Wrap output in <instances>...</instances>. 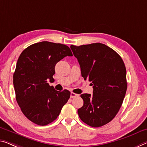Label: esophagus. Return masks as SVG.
Wrapping results in <instances>:
<instances>
[{
	"mask_svg": "<svg viewBox=\"0 0 147 147\" xmlns=\"http://www.w3.org/2000/svg\"><path fill=\"white\" fill-rule=\"evenodd\" d=\"M77 96H79V94L74 93V92H71L70 94L71 98H75V97H77Z\"/></svg>",
	"mask_w": 147,
	"mask_h": 147,
	"instance_id": "34e87169",
	"label": "esophagus"
}]
</instances>
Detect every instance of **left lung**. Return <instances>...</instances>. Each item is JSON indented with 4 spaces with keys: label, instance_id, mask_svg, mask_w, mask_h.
<instances>
[{
    "label": "left lung",
    "instance_id": "left-lung-1",
    "mask_svg": "<svg viewBox=\"0 0 147 147\" xmlns=\"http://www.w3.org/2000/svg\"><path fill=\"white\" fill-rule=\"evenodd\" d=\"M80 65L81 76L91 81L92 95L81 94L83 106L78 113L83 122L98 127L112 121L118 114L127 91L126 69L118 53L99 42L71 45Z\"/></svg>",
    "mask_w": 147,
    "mask_h": 147
}]
</instances>
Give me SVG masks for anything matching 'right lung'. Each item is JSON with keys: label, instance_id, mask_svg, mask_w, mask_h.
Returning <instances> with one entry per match:
<instances>
[{"label": "right lung", "instance_id": "add662e5", "mask_svg": "<svg viewBox=\"0 0 147 147\" xmlns=\"http://www.w3.org/2000/svg\"><path fill=\"white\" fill-rule=\"evenodd\" d=\"M73 56L66 45L49 41L33 44L19 56L13 76L16 98L27 118L39 125H47L59 116L70 97V92H60L47 81H55L57 62Z\"/></svg>", "mask_w": 147, "mask_h": 147}]
</instances>
